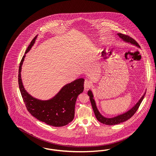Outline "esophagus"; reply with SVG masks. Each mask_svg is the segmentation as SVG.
<instances>
[{"label":"esophagus","instance_id":"34e87169","mask_svg":"<svg viewBox=\"0 0 156 156\" xmlns=\"http://www.w3.org/2000/svg\"><path fill=\"white\" fill-rule=\"evenodd\" d=\"M92 85L91 82L89 81V80H85V82H84V88L85 89H87L89 88Z\"/></svg>","mask_w":156,"mask_h":156}]
</instances>
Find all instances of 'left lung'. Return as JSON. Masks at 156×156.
<instances>
[{
    "mask_svg": "<svg viewBox=\"0 0 156 156\" xmlns=\"http://www.w3.org/2000/svg\"><path fill=\"white\" fill-rule=\"evenodd\" d=\"M118 35L119 36L120 38H121L123 40L125 41L126 42L130 43L131 44H133L140 47L139 44L137 43V41L133 38H132V37H130V36H127V35H126V34H122V33H118ZM88 95L89 97L90 101V103L92 105V107L93 111L94 112V113H95V115L97 118V120L99 122H100L101 123L105 124V125H115L119 124L122 122H124L126 120H127L128 119L131 118L133 116L134 114L136 112L137 109H139L143 99H144L145 94L143 95V97H141V99L139 101V102L136 104L135 106H133L130 110H129V111L127 112L122 114V115H119V116H116V117L113 118H106L104 117L102 115H101V113L99 112L98 109H97L95 102V101L93 98H94L93 94H92V93L90 90H89L88 92Z\"/></svg>",
    "mask_w": 156,
    "mask_h": 156,
    "instance_id": "1",
    "label": "left lung"
}]
</instances>
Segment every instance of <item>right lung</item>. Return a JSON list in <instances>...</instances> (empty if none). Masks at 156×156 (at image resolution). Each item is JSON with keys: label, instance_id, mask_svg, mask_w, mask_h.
Segmentation results:
<instances>
[{"label": "right lung", "instance_id": "obj_1", "mask_svg": "<svg viewBox=\"0 0 156 156\" xmlns=\"http://www.w3.org/2000/svg\"><path fill=\"white\" fill-rule=\"evenodd\" d=\"M37 36L31 41L25 54L30 51L35 43ZM25 55L19 68L18 82L21 95L27 111L38 120L55 126H66L74 118L75 106L78 96L83 91L84 79L80 78L66 85L52 99L41 101L33 97L25 90L21 78V70Z\"/></svg>", "mask_w": 156, "mask_h": 156}]
</instances>
